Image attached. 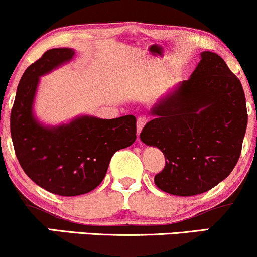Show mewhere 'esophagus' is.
<instances>
[{
    "label": "esophagus",
    "mask_w": 257,
    "mask_h": 257,
    "mask_svg": "<svg viewBox=\"0 0 257 257\" xmlns=\"http://www.w3.org/2000/svg\"><path fill=\"white\" fill-rule=\"evenodd\" d=\"M147 122H149V118H147V117H145V116H140V117H139L138 120H137L138 135L140 134V132L143 131V128H144V126H145V124H146Z\"/></svg>",
    "instance_id": "1"
}]
</instances>
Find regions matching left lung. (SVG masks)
Instances as JSON below:
<instances>
[{
  "label": "left lung",
  "mask_w": 257,
  "mask_h": 257,
  "mask_svg": "<svg viewBox=\"0 0 257 257\" xmlns=\"http://www.w3.org/2000/svg\"><path fill=\"white\" fill-rule=\"evenodd\" d=\"M190 79L151 108L143 143L163 152L166 167L155 176L164 192L204 193L231 174L247 124L245 94L220 55L203 52Z\"/></svg>",
  "instance_id": "8db88e82"
}]
</instances>
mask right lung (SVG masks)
Listing matches in <instances>:
<instances>
[{
	"label": "right lung",
	"instance_id": "1",
	"mask_svg": "<svg viewBox=\"0 0 257 257\" xmlns=\"http://www.w3.org/2000/svg\"><path fill=\"white\" fill-rule=\"evenodd\" d=\"M70 48H54L25 70L11 112V135L20 166L35 184L65 197L93 191L104 180L114 152L137 139L132 114L113 119L81 116L67 124L46 126L35 118L32 105L41 76L67 63Z\"/></svg>",
	"mask_w": 257,
	"mask_h": 257
}]
</instances>
